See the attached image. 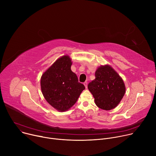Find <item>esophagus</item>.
<instances>
[{
    "mask_svg": "<svg viewBox=\"0 0 156 156\" xmlns=\"http://www.w3.org/2000/svg\"><path fill=\"white\" fill-rule=\"evenodd\" d=\"M83 85H85V88H86V89H87V82H85L83 83Z\"/></svg>",
    "mask_w": 156,
    "mask_h": 156,
    "instance_id": "1",
    "label": "esophagus"
}]
</instances>
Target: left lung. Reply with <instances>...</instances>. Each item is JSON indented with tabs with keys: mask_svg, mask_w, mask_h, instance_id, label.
Masks as SVG:
<instances>
[{
	"mask_svg": "<svg viewBox=\"0 0 156 156\" xmlns=\"http://www.w3.org/2000/svg\"><path fill=\"white\" fill-rule=\"evenodd\" d=\"M95 79L88 84V89L95 98V103L102 110L115 108L125 94L123 79L108 65L101 66L95 72Z\"/></svg>",
	"mask_w": 156,
	"mask_h": 156,
	"instance_id": "1",
	"label": "left lung"
}]
</instances>
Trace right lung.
<instances>
[{"mask_svg": "<svg viewBox=\"0 0 156 156\" xmlns=\"http://www.w3.org/2000/svg\"><path fill=\"white\" fill-rule=\"evenodd\" d=\"M71 60L64 56L42 75L41 89L46 100L55 109L66 111L73 107L85 89L71 69Z\"/></svg>", "mask_w": 156, "mask_h": 156, "instance_id": "add662e5", "label": "right lung"}]
</instances>
